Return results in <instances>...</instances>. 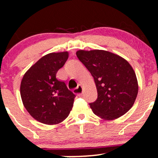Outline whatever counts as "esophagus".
Segmentation results:
<instances>
[{
    "mask_svg": "<svg viewBox=\"0 0 158 158\" xmlns=\"http://www.w3.org/2000/svg\"><path fill=\"white\" fill-rule=\"evenodd\" d=\"M73 91H74V93H75L76 94H77L78 96H81V94H82V91H83L82 86L79 85L77 88H76L75 89L73 90Z\"/></svg>",
    "mask_w": 158,
    "mask_h": 158,
    "instance_id": "1",
    "label": "esophagus"
}]
</instances>
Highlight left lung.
Returning <instances> with one entry per match:
<instances>
[{
	"label": "left lung",
	"instance_id": "obj_1",
	"mask_svg": "<svg viewBox=\"0 0 158 158\" xmlns=\"http://www.w3.org/2000/svg\"><path fill=\"white\" fill-rule=\"evenodd\" d=\"M77 56L91 73L97 86V100L89 104L94 114L111 120L131 109L138 93V84L133 68L126 59L100 50H78Z\"/></svg>",
	"mask_w": 158,
	"mask_h": 158
}]
</instances>
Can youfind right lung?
<instances>
[{"label": "right lung", "instance_id": "1", "mask_svg": "<svg viewBox=\"0 0 158 158\" xmlns=\"http://www.w3.org/2000/svg\"><path fill=\"white\" fill-rule=\"evenodd\" d=\"M68 59V52L43 56L29 69L21 83V97L29 114L39 122L54 125L68 117L76 95L56 73Z\"/></svg>", "mask_w": 158, "mask_h": 158}]
</instances>
